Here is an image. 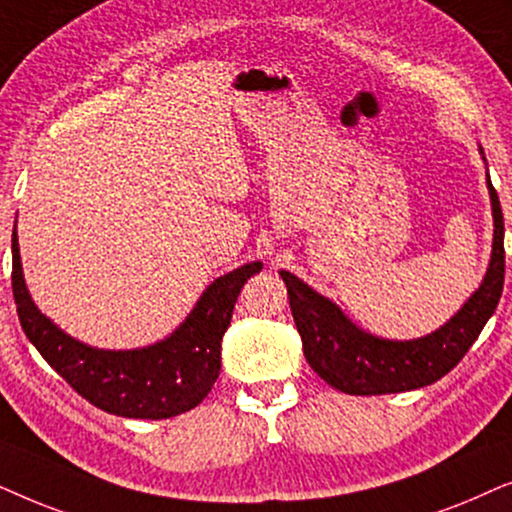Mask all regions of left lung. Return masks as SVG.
Segmentation results:
<instances>
[{"instance_id": "1", "label": "left lung", "mask_w": 512, "mask_h": 512, "mask_svg": "<svg viewBox=\"0 0 512 512\" xmlns=\"http://www.w3.org/2000/svg\"><path fill=\"white\" fill-rule=\"evenodd\" d=\"M482 152V149H480ZM494 215L492 260L482 285L440 330L410 342L381 339L360 330L337 304L318 295L290 271H281L304 356L320 379L349 395L403 393L424 388L459 365L492 318L503 292L506 250L499 194L487 175Z\"/></svg>"}]
</instances>
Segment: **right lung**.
<instances>
[{
	"label": "right lung",
	"mask_w": 512,
	"mask_h": 512,
	"mask_svg": "<svg viewBox=\"0 0 512 512\" xmlns=\"http://www.w3.org/2000/svg\"><path fill=\"white\" fill-rule=\"evenodd\" d=\"M13 299L27 339L88 403L128 419H170L194 410L220 377L222 337L241 288L262 262L243 264L213 281L173 335L145 349H93L65 335L32 302L13 229Z\"/></svg>",
	"instance_id": "right-lung-1"
}]
</instances>
